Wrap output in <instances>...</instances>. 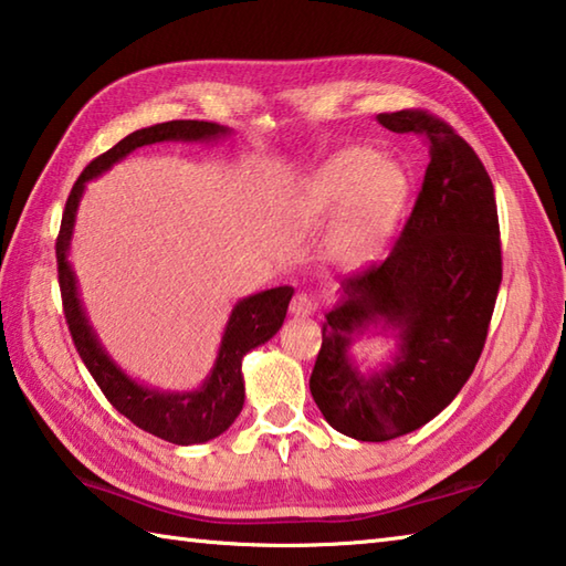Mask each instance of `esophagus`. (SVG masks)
<instances>
[{
  "label": "esophagus",
  "instance_id": "34e87169",
  "mask_svg": "<svg viewBox=\"0 0 566 566\" xmlns=\"http://www.w3.org/2000/svg\"><path fill=\"white\" fill-rule=\"evenodd\" d=\"M313 313H315L313 297H307L305 293H297L291 300V315H295V317H310Z\"/></svg>",
  "mask_w": 566,
  "mask_h": 566
}]
</instances>
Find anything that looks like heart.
<instances>
[{
    "mask_svg": "<svg viewBox=\"0 0 566 566\" xmlns=\"http://www.w3.org/2000/svg\"><path fill=\"white\" fill-rule=\"evenodd\" d=\"M408 172L374 148H342L300 182L287 217L295 227L329 224L322 251L334 266L359 271L384 253L406 210Z\"/></svg>",
    "mask_w": 566,
    "mask_h": 566,
    "instance_id": "obj_1",
    "label": "heart"
}]
</instances>
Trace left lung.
Returning a JSON list of instances; mask_svg holds the SVG:
<instances>
[{
  "label": "left lung",
  "mask_w": 566,
  "mask_h": 566,
  "mask_svg": "<svg viewBox=\"0 0 566 566\" xmlns=\"http://www.w3.org/2000/svg\"><path fill=\"white\" fill-rule=\"evenodd\" d=\"M396 134H418L430 164L390 256L344 279L322 322L310 376L319 412L359 442H386L437 418L469 380L501 287V232L486 168L464 138L420 109L378 114ZM378 328L397 352L361 373L356 333Z\"/></svg>",
  "instance_id": "8db88e82"
}]
</instances>
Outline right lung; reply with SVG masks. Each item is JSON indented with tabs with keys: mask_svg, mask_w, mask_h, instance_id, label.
I'll use <instances>...</instances> for the list:
<instances>
[{
	"mask_svg": "<svg viewBox=\"0 0 566 566\" xmlns=\"http://www.w3.org/2000/svg\"><path fill=\"white\" fill-rule=\"evenodd\" d=\"M232 134L229 126L214 122H195L178 119L146 126L129 134L107 154L97 156L92 164L80 172L71 198L65 202L61 234L55 241L57 259V283H61L63 310L67 319V329L73 334L80 359L85 361L87 371L97 380L102 394L117 408L124 418H129L136 428L151 432L160 440L172 444H202L229 430L241 408H244V374H241V359L266 344L275 332L281 329L287 303L293 297L291 285L269 287V291L241 297L229 313L224 325L222 342H219L217 359L210 374L198 388L192 390H160L146 386L142 380L132 378L124 368L112 359L109 352L102 347L95 327L90 325L87 310L80 297L77 279L71 263V241L75 229V217L80 200H83L85 186L90 180L99 178L114 164L142 146H151L160 142H186V144H210Z\"/></svg>",
	"mask_w": 566,
	"mask_h": 566,
	"instance_id": "right-lung-1",
	"label": "right lung"
}]
</instances>
